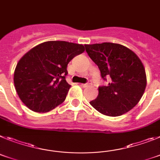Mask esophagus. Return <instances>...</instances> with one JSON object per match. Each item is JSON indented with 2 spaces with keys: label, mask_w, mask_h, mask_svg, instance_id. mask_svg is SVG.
Masks as SVG:
<instances>
[{
  "label": "esophagus",
  "mask_w": 160,
  "mask_h": 160,
  "mask_svg": "<svg viewBox=\"0 0 160 160\" xmlns=\"http://www.w3.org/2000/svg\"><path fill=\"white\" fill-rule=\"evenodd\" d=\"M91 84H92V82L88 81V83H86V84H82L81 86H82V87H84V88H86V87H88V86L91 85Z\"/></svg>",
  "instance_id": "obj_1"
}]
</instances>
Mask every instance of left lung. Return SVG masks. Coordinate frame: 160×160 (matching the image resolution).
<instances>
[{
  "mask_svg": "<svg viewBox=\"0 0 160 160\" xmlns=\"http://www.w3.org/2000/svg\"><path fill=\"white\" fill-rule=\"evenodd\" d=\"M90 59L97 65L107 85L99 86L97 99L90 105L106 116L127 113L138 103L147 85L145 68L135 53L112 42L84 45Z\"/></svg>",
  "mask_w": 160,
  "mask_h": 160,
  "instance_id": "obj_1",
  "label": "left lung"
}]
</instances>
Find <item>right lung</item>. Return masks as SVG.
I'll use <instances>...</instances> for the list:
<instances>
[{"label": "right lung", "mask_w": 160, "mask_h": 160, "mask_svg": "<svg viewBox=\"0 0 160 160\" xmlns=\"http://www.w3.org/2000/svg\"><path fill=\"white\" fill-rule=\"evenodd\" d=\"M84 51L81 44L45 42L29 51L17 64L13 81L20 99L37 113L54 109L66 99L71 85L67 67Z\"/></svg>", "instance_id": "obj_1"}]
</instances>
